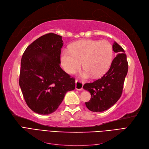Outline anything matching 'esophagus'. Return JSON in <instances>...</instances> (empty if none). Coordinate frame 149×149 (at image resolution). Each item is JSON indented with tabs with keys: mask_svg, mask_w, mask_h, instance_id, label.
Wrapping results in <instances>:
<instances>
[{
	"mask_svg": "<svg viewBox=\"0 0 149 149\" xmlns=\"http://www.w3.org/2000/svg\"><path fill=\"white\" fill-rule=\"evenodd\" d=\"M76 89L77 90H82L83 87V82L79 80L76 79Z\"/></svg>",
	"mask_w": 149,
	"mask_h": 149,
	"instance_id": "esophagus-1",
	"label": "esophagus"
}]
</instances>
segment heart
<instances>
[{
    "instance_id": "b5f03b06",
    "label": "heart",
    "mask_w": 149,
    "mask_h": 149,
    "mask_svg": "<svg viewBox=\"0 0 149 149\" xmlns=\"http://www.w3.org/2000/svg\"><path fill=\"white\" fill-rule=\"evenodd\" d=\"M69 51L61 53V61L65 70L73 73L83 63L84 78L92 75L100 78L109 70L113 56V48L106 40H83L71 44Z\"/></svg>"
}]
</instances>
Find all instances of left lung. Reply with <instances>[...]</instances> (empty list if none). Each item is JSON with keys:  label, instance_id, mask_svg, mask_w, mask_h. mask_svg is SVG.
<instances>
[{"label": "left lung", "instance_id": "obj_1", "mask_svg": "<svg viewBox=\"0 0 149 149\" xmlns=\"http://www.w3.org/2000/svg\"><path fill=\"white\" fill-rule=\"evenodd\" d=\"M112 48L118 55L112 61L109 70L101 78L83 86V88L91 93V99L85 104L88 109L93 112H100L109 109L119 100L123 93L128 71L127 56L124 49L116 42Z\"/></svg>", "mask_w": 149, "mask_h": 149}]
</instances>
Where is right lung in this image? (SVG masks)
Here are the masks:
<instances>
[{"label":"right lung","instance_id":"add662e5","mask_svg":"<svg viewBox=\"0 0 149 149\" xmlns=\"http://www.w3.org/2000/svg\"><path fill=\"white\" fill-rule=\"evenodd\" d=\"M60 35L49 33L26 48L21 60L19 85L27 106L46 115L55 112L65 94L75 89V79L60 66Z\"/></svg>","mask_w":149,"mask_h":149}]
</instances>
